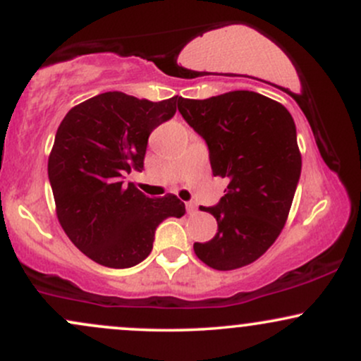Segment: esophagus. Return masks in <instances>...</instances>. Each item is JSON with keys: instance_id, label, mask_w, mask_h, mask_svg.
I'll list each match as a JSON object with an SVG mask.
<instances>
[{"instance_id": "obj_1", "label": "esophagus", "mask_w": 361, "mask_h": 361, "mask_svg": "<svg viewBox=\"0 0 361 361\" xmlns=\"http://www.w3.org/2000/svg\"><path fill=\"white\" fill-rule=\"evenodd\" d=\"M186 212L195 214V212H197V205H195L193 202H186Z\"/></svg>"}]
</instances>
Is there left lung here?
<instances>
[{"label": "left lung", "instance_id": "1", "mask_svg": "<svg viewBox=\"0 0 361 361\" xmlns=\"http://www.w3.org/2000/svg\"><path fill=\"white\" fill-rule=\"evenodd\" d=\"M178 110L205 140L214 176L229 180L214 207L210 241L193 250L214 270H235L258 259L287 221L300 180L297 128L283 105L255 91H229L207 100L180 98Z\"/></svg>", "mask_w": 361, "mask_h": 361}]
</instances>
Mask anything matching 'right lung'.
<instances>
[{
    "label": "right lung",
    "instance_id": "right-lung-1",
    "mask_svg": "<svg viewBox=\"0 0 361 361\" xmlns=\"http://www.w3.org/2000/svg\"><path fill=\"white\" fill-rule=\"evenodd\" d=\"M178 100L106 91L69 110L57 128L47 166L57 219L94 263L135 267L151 252L156 227L185 215L175 195L151 198L123 181L142 171L149 135L176 114Z\"/></svg>",
    "mask_w": 361,
    "mask_h": 361
}]
</instances>
